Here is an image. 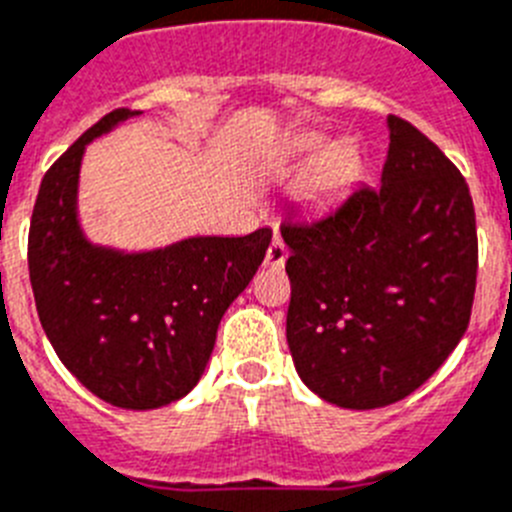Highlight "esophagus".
Masks as SVG:
<instances>
[{"instance_id":"34e87169","label":"esophagus","mask_w":512,"mask_h":512,"mask_svg":"<svg viewBox=\"0 0 512 512\" xmlns=\"http://www.w3.org/2000/svg\"><path fill=\"white\" fill-rule=\"evenodd\" d=\"M286 260H288L286 244H283L281 237H275L273 242H270L268 252H265V265H268V268H283Z\"/></svg>"}]
</instances>
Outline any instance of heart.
I'll return each mask as SVG.
<instances>
[{
  "instance_id": "obj_1",
  "label": "heart",
  "mask_w": 512,
  "mask_h": 512,
  "mask_svg": "<svg viewBox=\"0 0 512 512\" xmlns=\"http://www.w3.org/2000/svg\"><path fill=\"white\" fill-rule=\"evenodd\" d=\"M278 157L286 164L311 159L293 193L301 206L309 208L337 198L361 172V151L355 141L337 139L327 144V136L319 131H296L283 136L278 144Z\"/></svg>"
}]
</instances>
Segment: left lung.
Segmentation results:
<instances>
[{
	"label": "left lung",
	"instance_id": "left-lung-1",
	"mask_svg": "<svg viewBox=\"0 0 512 512\" xmlns=\"http://www.w3.org/2000/svg\"><path fill=\"white\" fill-rule=\"evenodd\" d=\"M386 128L379 188L281 229L293 366L345 410L386 407L425 384L464 337L477 286L469 185L415 126L389 115Z\"/></svg>",
	"mask_w": 512,
	"mask_h": 512
}]
</instances>
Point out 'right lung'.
I'll use <instances>...</instances> for the list:
<instances>
[{
  "instance_id": "1",
  "label": "right lung",
  "mask_w": 512,
  "mask_h": 512,
  "mask_svg": "<svg viewBox=\"0 0 512 512\" xmlns=\"http://www.w3.org/2000/svg\"><path fill=\"white\" fill-rule=\"evenodd\" d=\"M141 110H113L46 172L28 265L53 350L87 389L121 410H157L193 391L221 317L260 268L273 231L195 234L151 250L92 242L79 216L87 146Z\"/></svg>"
}]
</instances>
